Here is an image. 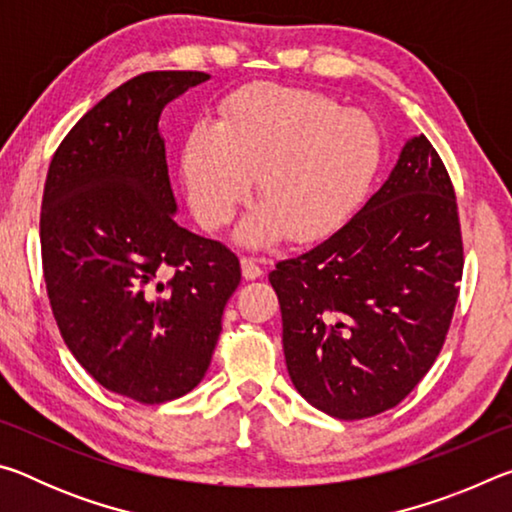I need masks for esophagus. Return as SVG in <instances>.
Segmentation results:
<instances>
[{
  "mask_svg": "<svg viewBox=\"0 0 512 512\" xmlns=\"http://www.w3.org/2000/svg\"><path fill=\"white\" fill-rule=\"evenodd\" d=\"M241 273H244L246 280H257L262 275V264H259L257 257H241Z\"/></svg>",
  "mask_w": 512,
  "mask_h": 512,
  "instance_id": "esophagus-1",
  "label": "esophagus"
}]
</instances>
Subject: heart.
<instances>
[{
	"label": "heart",
	"instance_id": "b5f03b06",
	"mask_svg": "<svg viewBox=\"0 0 512 512\" xmlns=\"http://www.w3.org/2000/svg\"><path fill=\"white\" fill-rule=\"evenodd\" d=\"M381 135L366 112L343 110L323 92L266 85L235 101L223 126L201 121L183 146L189 205L221 230L257 176L259 205L239 228L246 244L284 232L307 241L336 228L366 194Z\"/></svg>",
	"mask_w": 512,
	"mask_h": 512
}]
</instances>
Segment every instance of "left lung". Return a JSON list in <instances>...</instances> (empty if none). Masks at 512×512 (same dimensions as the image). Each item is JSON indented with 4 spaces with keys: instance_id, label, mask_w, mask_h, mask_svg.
Listing matches in <instances>:
<instances>
[{
    "instance_id": "obj_1",
    "label": "left lung",
    "mask_w": 512,
    "mask_h": 512,
    "mask_svg": "<svg viewBox=\"0 0 512 512\" xmlns=\"http://www.w3.org/2000/svg\"><path fill=\"white\" fill-rule=\"evenodd\" d=\"M463 264L452 178L413 137L361 212L268 273L298 393L339 420L400 404L443 350Z\"/></svg>"
}]
</instances>
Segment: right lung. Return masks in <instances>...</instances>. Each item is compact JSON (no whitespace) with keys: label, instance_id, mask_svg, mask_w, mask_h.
Returning a JSON list of instances; mask_svg holds the SVG:
<instances>
[{"label":"right lung","instance_id":"obj_1","mask_svg":"<svg viewBox=\"0 0 512 512\" xmlns=\"http://www.w3.org/2000/svg\"><path fill=\"white\" fill-rule=\"evenodd\" d=\"M205 72H146L85 112L51 158L42 273L60 336L108 391L162 404L205 377L239 257L173 219L160 112Z\"/></svg>","mask_w":512,"mask_h":512}]
</instances>
